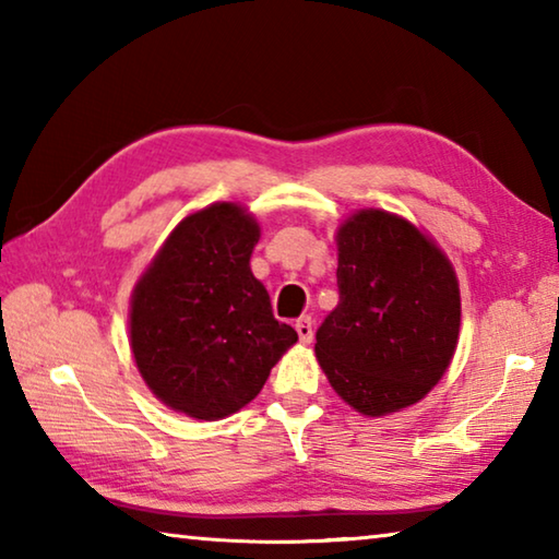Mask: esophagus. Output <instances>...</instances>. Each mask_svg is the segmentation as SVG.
Here are the masks:
<instances>
[{"instance_id": "esophagus-1", "label": "esophagus", "mask_w": 559, "mask_h": 559, "mask_svg": "<svg viewBox=\"0 0 559 559\" xmlns=\"http://www.w3.org/2000/svg\"><path fill=\"white\" fill-rule=\"evenodd\" d=\"M296 330H298L300 343H310V340H313V318H310V316H300V318L296 320Z\"/></svg>"}]
</instances>
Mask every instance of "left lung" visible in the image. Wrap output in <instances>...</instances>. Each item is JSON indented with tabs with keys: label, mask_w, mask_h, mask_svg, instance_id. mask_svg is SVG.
Listing matches in <instances>:
<instances>
[{
	"label": "left lung",
	"mask_w": 559,
	"mask_h": 559,
	"mask_svg": "<svg viewBox=\"0 0 559 559\" xmlns=\"http://www.w3.org/2000/svg\"><path fill=\"white\" fill-rule=\"evenodd\" d=\"M337 290L316 333L333 390L365 416L424 400L461 328L459 281L443 251L402 216L355 212L337 229Z\"/></svg>",
	"instance_id": "8db88e82"
}]
</instances>
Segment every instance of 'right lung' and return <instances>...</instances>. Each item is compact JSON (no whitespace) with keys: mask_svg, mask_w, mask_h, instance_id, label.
Instances as JSON below:
<instances>
[{"mask_svg":"<svg viewBox=\"0 0 559 559\" xmlns=\"http://www.w3.org/2000/svg\"><path fill=\"white\" fill-rule=\"evenodd\" d=\"M259 236L243 206L216 202L175 226L132 290V357L169 409L204 421L239 412L296 345L251 273Z\"/></svg>","mask_w":559,"mask_h":559,"instance_id":"right-lung-1","label":"right lung"}]
</instances>
